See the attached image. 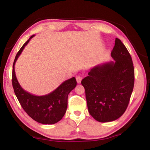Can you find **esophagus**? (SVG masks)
I'll use <instances>...</instances> for the list:
<instances>
[{
	"instance_id": "obj_1",
	"label": "esophagus",
	"mask_w": 150,
	"mask_h": 150,
	"mask_svg": "<svg viewBox=\"0 0 150 150\" xmlns=\"http://www.w3.org/2000/svg\"><path fill=\"white\" fill-rule=\"evenodd\" d=\"M76 82L78 83H81V81H82V76L81 75H79L77 76H76Z\"/></svg>"
}]
</instances>
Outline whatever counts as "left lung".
<instances>
[{
    "instance_id": "left-lung-1",
    "label": "left lung",
    "mask_w": 150,
    "mask_h": 150,
    "mask_svg": "<svg viewBox=\"0 0 150 150\" xmlns=\"http://www.w3.org/2000/svg\"><path fill=\"white\" fill-rule=\"evenodd\" d=\"M111 56L114 62L95 67L81 81L89 114L102 123L114 121L122 116L129 103L134 86L131 55L118 38L115 40Z\"/></svg>"
}]
</instances>
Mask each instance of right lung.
<instances>
[{"label": "right lung", "mask_w": 150, "mask_h": 150, "mask_svg": "<svg viewBox=\"0 0 150 150\" xmlns=\"http://www.w3.org/2000/svg\"><path fill=\"white\" fill-rule=\"evenodd\" d=\"M34 36L30 37L16 55L13 65V88L21 106L31 118L40 123L54 124L64 116L68 106V95L75 88L76 81L75 77H72L61 83L53 92L41 96L31 95L21 88L16 77L14 66L24 47Z\"/></svg>", "instance_id": "right-lung-1"}]
</instances>
